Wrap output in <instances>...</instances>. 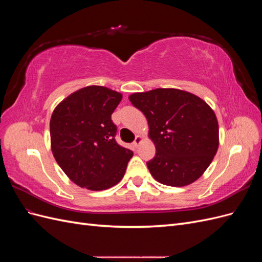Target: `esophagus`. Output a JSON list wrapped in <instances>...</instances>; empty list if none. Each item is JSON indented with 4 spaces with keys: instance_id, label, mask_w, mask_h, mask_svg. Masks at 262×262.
<instances>
[{
    "instance_id": "1",
    "label": "esophagus",
    "mask_w": 262,
    "mask_h": 262,
    "mask_svg": "<svg viewBox=\"0 0 262 262\" xmlns=\"http://www.w3.org/2000/svg\"><path fill=\"white\" fill-rule=\"evenodd\" d=\"M142 141H143V138H142L141 136H137L136 140H134V142H133V146L136 147V148H138L139 145L142 143Z\"/></svg>"
}]
</instances>
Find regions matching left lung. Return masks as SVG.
Here are the masks:
<instances>
[{"label":"left lung","instance_id":"1","mask_svg":"<svg viewBox=\"0 0 262 262\" xmlns=\"http://www.w3.org/2000/svg\"><path fill=\"white\" fill-rule=\"evenodd\" d=\"M129 99L147 119L156 154L146 165L154 179L171 187L199 179L219 148V123L212 108L176 89L134 93Z\"/></svg>","mask_w":262,"mask_h":262}]
</instances>
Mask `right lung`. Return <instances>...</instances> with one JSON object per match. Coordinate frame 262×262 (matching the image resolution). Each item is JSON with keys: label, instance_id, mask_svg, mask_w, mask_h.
I'll use <instances>...</instances> for the list:
<instances>
[{"label": "right lung", "instance_id": "right-lung-1", "mask_svg": "<svg viewBox=\"0 0 262 262\" xmlns=\"http://www.w3.org/2000/svg\"><path fill=\"white\" fill-rule=\"evenodd\" d=\"M121 99L120 93L92 85L72 93L53 110L52 154L75 185L100 191L122 179L133 152L115 140L112 115Z\"/></svg>", "mask_w": 262, "mask_h": 262}]
</instances>
